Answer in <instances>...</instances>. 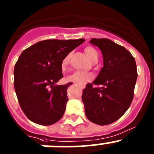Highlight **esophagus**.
<instances>
[{
  "mask_svg": "<svg viewBox=\"0 0 154 154\" xmlns=\"http://www.w3.org/2000/svg\"><path fill=\"white\" fill-rule=\"evenodd\" d=\"M79 86V87L80 88V89H84L85 88V84H77Z\"/></svg>",
  "mask_w": 154,
  "mask_h": 154,
  "instance_id": "esophagus-1",
  "label": "esophagus"
}]
</instances>
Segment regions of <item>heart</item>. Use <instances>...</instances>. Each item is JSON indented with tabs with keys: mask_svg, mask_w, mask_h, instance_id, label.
I'll list each match as a JSON object with an SVG mask.
<instances>
[{
	"mask_svg": "<svg viewBox=\"0 0 154 154\" xmlns=\"http://www.w3.org/2000/svg\"><path fill=\"white\" fill-rule=\"evenodd\" d=\"M85 53H86V56L89 58V60L92 62H96L98 59V52L96 51L95 48L92 47H87L85 48L84 50ZM70 55H67L65 58L63 59L62 62V68H65V67L68 65V62H69ZM92 78V75L89 73L85 72V71H74L69 76L67 77V80L71 82H74V83H78V84H83L85 82L89 80Z\"/></svg>",
	"mask_w": 154,
	"mask_h": 154,
	"instance_id": "heart-1",
	"label": "heart"
}]
</instances>
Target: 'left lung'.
I'll use <instances>...</instances> for the list:
<instances>
[{
  "label": "left lung",
  "instance_id": "1",
  "mask_svg": "<svg viewBox=\"0 0 154 154\" xmlns=\"http://www.w3.org/2000/svg\"><path fill=\"white\" fill-rule=\"evenodd\" d=\"M89 42L101 50L104 66L92 83L86 84L82 101L88 120L108 125L119 120L132 103L138 77L136 63L130 52L110 40L92 38Z\"/></svg>",
  "mask_w": 154,
  "mask_h": 154
}]
</instances>
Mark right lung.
<instances>
[{
  "mask_svg": "<svg viewBox=\"0 0 154 154\" xmlns=\"http://www.w3.org/2000/svg\"><path fill=\"white\" fill-rule=\"evenodd\" d=\"M84 39L46 40L25 49L14 68V88L19 105L31 121L50 126L59 121L66 107L67 89L56 85L62 78V62Z\"/></svg>",
  "mask_w": 154,
  "mask_h": 154,
  "instance_id": "1",
  "label": "right lung"
}]
</instances>
